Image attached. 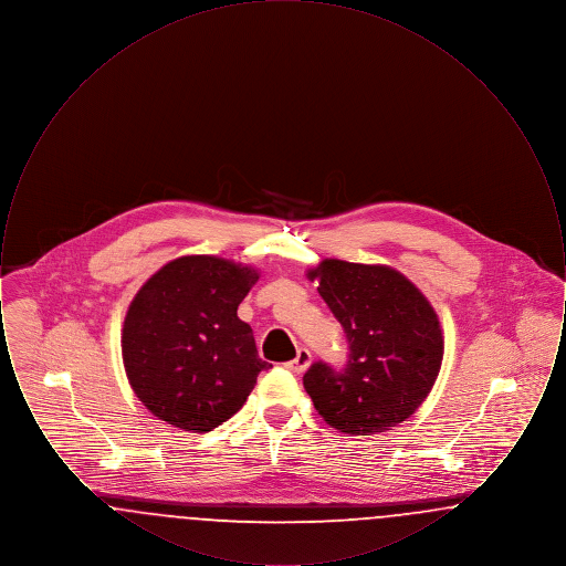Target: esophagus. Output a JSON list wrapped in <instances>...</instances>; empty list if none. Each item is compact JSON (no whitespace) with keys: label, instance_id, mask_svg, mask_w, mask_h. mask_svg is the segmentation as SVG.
<instances>
[{"label":"esophagus","instance_id":"obj_1","mask_svg":"<svg viewBox=\"0 0 566 566\" xmlns=\"http://www.w3.org/2000/svg\"><path fill=\"white\" fill-rule=\"evenodd\" d=\"M310 365H312V354L305 348H298L295 358L291 363H286V369H291L293 374H303Z\"/></svg>","mask_w":566,"mask_h":566}]
</instances>
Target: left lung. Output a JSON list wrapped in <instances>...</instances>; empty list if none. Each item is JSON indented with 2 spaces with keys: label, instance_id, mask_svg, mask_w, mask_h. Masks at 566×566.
<instances>
[{
  "label": "left lung",
  "instance_id": "8db88e82",
  "mask_svg": "<svg viewBox=\"0 0 566 566\" xmlns=\"http://www.w3.org/2000/svg\"><path fill=\"white\" fill-rule=\"evenodd\" d=\"M344 326V371L316 363L303 376L324 422L346 434L399 427L424 403L443 360V331L431 301L388 265L323 259L305 271Z\"/></svg>",
  "mask_w": 566,
  "mask_h": 566
}]
</instances>
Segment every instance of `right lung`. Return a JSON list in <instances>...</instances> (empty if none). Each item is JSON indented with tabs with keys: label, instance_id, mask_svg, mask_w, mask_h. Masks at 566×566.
<instances>
[{
	"label": "right lung",
	"instance_id": "right-lung-1",
	"mask_svg": "<svg viewBox=\"0 0 566 566\" xmlns=\"http://www.w3.org/2000/svg\"><path fill=\"white\" fill-rule=\"evenodd\" d=\"M261 271L212 254L165 263L127 307L120 352L135 397L163 422L208 432L245 403L259 358L238 316Z\"/></svg>",
	"mask_w": 566,
	"mask_h": 566
}]
</instances>
